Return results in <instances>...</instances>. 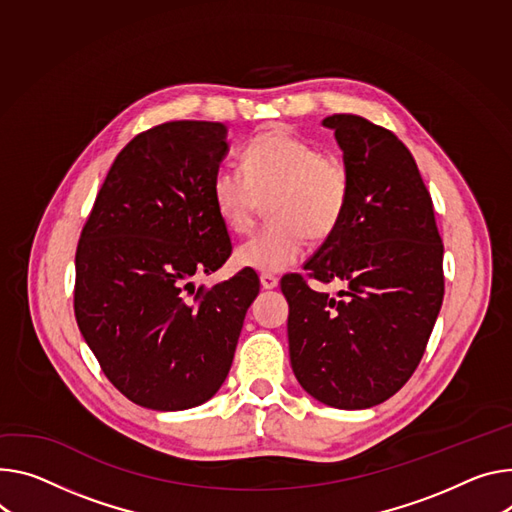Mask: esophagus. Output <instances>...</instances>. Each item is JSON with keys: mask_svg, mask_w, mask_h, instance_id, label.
Masks as SVG:
<instances>
[{"mask_svg": "<svg viewBox=\"0 0 512 512\" xmlns=\"http://www.w3.org/2000/svg\"><path fill=\"white\" fill-rule=\"evenodd\" d=\"M261 286L265 288V290H273V288H277V284H280V280H277L275 275H271V273H261Z\"/></svg>", "mask_w": 512, "mask_h": 512, "instance_id": "1", "label": "esophagus"}]
</instances>
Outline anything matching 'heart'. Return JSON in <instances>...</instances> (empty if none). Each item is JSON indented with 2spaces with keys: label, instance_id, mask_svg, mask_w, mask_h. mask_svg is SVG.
<instances>
[{
  "label": "heart",
  "instance_id": "obj_1",
  "mask_svg": "<svg viewBox=\"0 0 512 512\" xmlns=\"http://www.w3.org/2000/svg\"><path fill=\"white\" fill-rule=\"evenodd\" d=\"M351 192L347 165L282 128L253 136L241 169H218L212 202L224 226L237 235L251 230L263 202L273 220L235 251L241 267L280 273L296 265L306 239H329L343 220Z\"/></svg>",
  "mask_w": 512,
  "mask_h": 512
}]
</instances>
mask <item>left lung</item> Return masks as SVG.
Returning <instances> with one entry per match:
<instances>
[{"label": "left lung", "mask_w": 512, "mask_h": 512, "mask_svg": "<svg viewBox=\"0 0 512 512\" xmlns=\"http://www.w3.org/2000/svg\"><path fill=\"white\" fill-rule=\"evenodd\" d=\"M322 124L335 130L351 192L304 269L347 290L331 298L300 273L284 277L290 361L312 398L357 410L394 396L421 363L443 304V243L431 194L394 132L355 114Z\"/></svg>", "instance_id": "obj_1"}]
</instances>
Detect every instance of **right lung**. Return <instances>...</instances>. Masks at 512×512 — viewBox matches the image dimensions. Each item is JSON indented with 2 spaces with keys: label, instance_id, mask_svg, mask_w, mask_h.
Segmentation results:
<instances>
[{
  "label": "right lung",
  "instance_id": "add662e5",
  "mask_svg": "<svg viewBox=\"0 0 512 512\" xmlns=\"http://www.w3.org/2000/svg\"><path fill=\"white\" fill-rule=\"evenodd\" d=\"M220 122L153 126L118 153L75 253V318L106 378L151 410L210 400L228 376L259 277L194 288L232 253L212 202Z\"/></svg>",
  "mask_w": 512,
  "mask_h": 512
}]
</instances>
